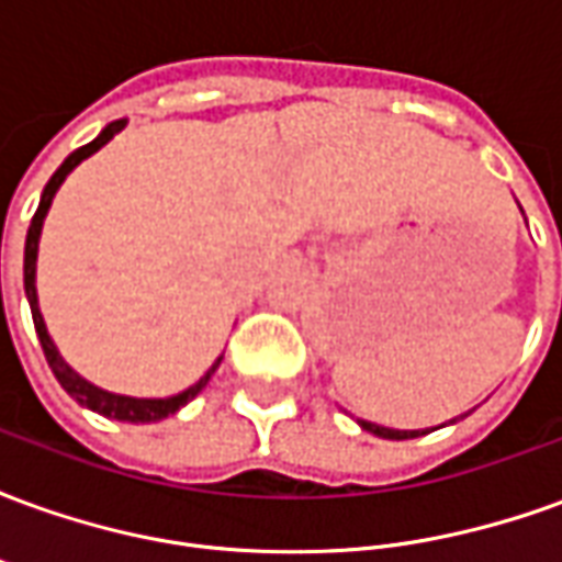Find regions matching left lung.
<instances>
[{"instance_id": "1", "label": "left lung", "mask_w": 562, "mask_h": 562, "mask_svg": "<svg viewBox=\"0 0 562 562\" xmlns=\"http://www.w3.org/2000/svg\"><path fill=\"white\" fill-rule=\"evenodd\" d=\"M361 427H364L367 434H373V436H382V439H415L418 436V430H391V427H382V424H373V422H364L361 418ZM424 434V430H422Z\"/></svg>"}]
</instances>
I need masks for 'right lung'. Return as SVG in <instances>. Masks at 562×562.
<instances>
[{
  "label": "right lung",
  "mask_w": 562,
  "mask_h": 562,
  "mask_svg": "<svg viewBox=\"0 0 562 562\" xmlns=\"http://www.w3.org/2000/svg\"><path fill=\"white\" fill-rule=\"evenodd\" d=\"M126 128V120H114V123H108V126L99 132V138L90 140V144H83L80 149H75L71 156H68L56 173L47 180L42 192V201H38V210H35V216H32L30 232H26V249H23V289H26V301H30L32 310V322H35V334H38V342H42L44 358H47V364L54 370L56 382L63 385V389L80 403V406H87L92 413L104 415V418H114V422H128V424H149V422H161V418H168V415L180 413L186 403L195 401L201 391L207 389L210 376L216 373V367L222 364V355L213 361L204 376L198 379L195 385H189L180 394H171V397H126V394H114V391H104L99 385H92L87 379L80 376L78 370H71L66 364V358L59 355L56 349V342L50 340V334H47V325H44L42 310H38V289H35V265H38V240H42V225L44 216H47V210L54 204V195L59 186L66 183V177L75 168H78L80 161L90 159L92 153H99V149L108 144V140L114 138L116 132H123Z\"/></svg>",
  "instance_id": "1"
}]
</instances>
